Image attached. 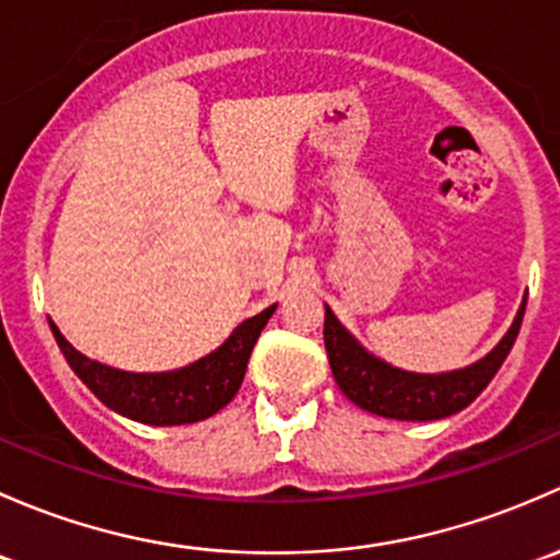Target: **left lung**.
<instances>
[{"mask_svg": "<svg viewBox=\"0 0 560 560\" xmlns=\"http://www.w3.org/2000/svg\"><path fill=\"white\" fill-rule=\"evenodd\" d=\"M523 313H526V296L517 307L512 326L506 328L491 353H486L475 364L440 374L407 372V369L390 366L388 361L369 353L364 345L337 320L328 304L326 320H323V342H326L328 364H331L339 390L355 407L380 415V418L440 420L469 407L486 390V385L491 383L515 345Z\"/></svg>", "mask_w": 560, "mask_h": 560, "instance_id": "obj_1", "label": "left lung"}]
</instances>
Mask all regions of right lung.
I'll list each match as a JSON object with an SVG mask.
<instances>
[{
  "label": "right lung",
  "mask_w": 560,
  "mask_h": 560,
  "mask_svg": "<svg viewBox=\"0 0 560 560\" xmlns=\"http://www.w3.org/2000/svg\"><path fill=\"white\" fill-rule=\"evenodd\" d=\"M275 310L278 304L242 320L221 348L172 372H124V369L100 364L74 350L54 320L48 323L67 364L102 405L137 423L183 425L210 418L234 399L245 377L253 345Z\"/></svg>",
  "instance_id": "right-lung-1"
}]
</instances>
